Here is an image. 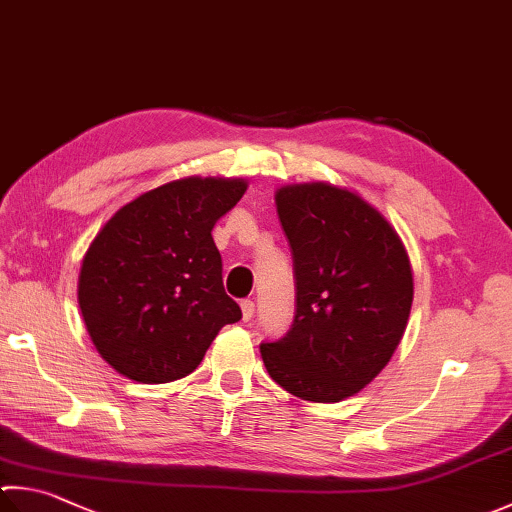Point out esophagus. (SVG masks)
Masks as SVG:
<instances>
[{
	"label": "esophagus",
	"instance_id": "1",
	"mask_svg": "<svg viewBox=\"0 0 512 512\" xmlns=\"http://www.w3.org/2000/svg\"><path fill=\"white\" fill-rule=\"evenodd\" d=\"M240 310H243V321L249 323L254 318V301H243L240 303Z\"/></svg>",
	"mask_w": 512,
	"mask_h": 512
}]
</instances>
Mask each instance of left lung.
Segmentation results:
<instances>
[{"label": "left lung", "mask_w": 512, "mask_h": 512, "mask_svg": "<svg viewBox=\"0 0 512 512\" xmlns=\"http://www.w3.org/2000/svg\"><path fill=\"white\" fill-rule=\"evenodd\" d=\"M292 247L296 312L260 343L269 376L298 399L336 403L379 374L406 332L412 267L394 227L361 196L327 182L276 191Z\"/></svg>", "instance_id": "1"}]
</instances>
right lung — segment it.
<instances>
[{
    "mask_svg": "<svg viewBox=\"0 0 512 512\" xmlns=\"http://www.w3.org/2000/svg\"><path fill=\"white\" fill-rule=\"evenodd\" d=\"M240 178H182L131 200L84 254L77 301L95 350L138 383L194 372L220 327L243 318L225 294L216 220L243 198Z\"/></svg>",
    "mask_w": 512,
    "mask_h": 512,
    "instance_id": "1",
    "label": "right lung"
}]
</instances>
